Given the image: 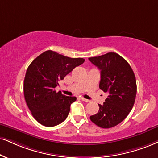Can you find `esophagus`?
Masks as SVG:
<instances>
[{
	"mask_svg": "<svg viewBox=\"0 0 158 158\" xmlns=\"http://www.w3.org/2000/svg\"><path fill=\"white\" fill-rule=\"evenodd\" d=\"M81 100H82L83 102H89V100H86V99L83 98V97H81Z\"/></svg>",
	"mask_w": 158,
	"mask_h": 158,
	"instance_id": "34e87169",
	"label": "esophagus"
}]
</instances>
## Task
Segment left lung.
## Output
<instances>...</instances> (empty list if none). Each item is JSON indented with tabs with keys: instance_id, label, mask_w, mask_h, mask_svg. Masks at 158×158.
<instances>
[{
	"instance_id": "1",
	"label": "left lung",
	"mask_w": 158,
	"mask_h": 158,
	"mask_svg": "<svg viewBox=\"0 0 158 158\" xmlns=\"http://www.w3.org/2000/svg\"><path fill=\"white\" fill-rule=\"evenodd\" d=\"M89 60L101 70L100 89L108 95L103 105L98 104V113L91 116L90 119L100 127H113L121 123L133 108L137 92L135 74L127 61L116 52Z\"/></svg>"
}]
</instances>
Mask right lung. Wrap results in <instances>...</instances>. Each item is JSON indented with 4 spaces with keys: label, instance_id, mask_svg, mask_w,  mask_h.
Segmentation results:
<instances>
[{
    "label": "right lung",
    "instance_id": "add662e5",
    "mask_svg": "<svg viewBox=\"0 0 158 158\" xmlns=\"http://www.w3.org/2000/svg\"><path fill=\"white\" fill-rule=\"evenodd\" d=\"M84 61L82 58H69L47 50L31 63L25 73L23 91L27 106L39 123L53 127L67 118L76 97L65 96L55 88L58 81Z\"/></svg>",
    "mask_w": 158,
    "mask_h": 158
}]
</instances>
